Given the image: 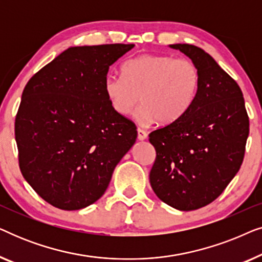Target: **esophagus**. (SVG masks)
Here are the masks:
<instances>
[{"label":"esophagus","mask_w":262,"mask_h":262,"mask_svg":"<svg viewBox=\"0 0 262 262\" xmlns=\"http://www.w3.org/2000/svg\"><path fill=\"white\" fill-rule=\"evenodd\" d=\"M137 134H138V139L139 141H144V139H146V137H148V134L143 130V128H137Z\"/></svg>","instance_id":"esophagus-1"}]
</instances>
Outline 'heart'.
<instances>
[{"label":"heart","mask_w":262,"mask_h":262,"mask_svg":"<svg viewBox=\"0 0 262 262\" xmlns=\"http://www.w3.org/2000/svg\"><path fill=\"white\" fill-rule=\"evenodd\" d=\"M123 74H108L103 89L110 105L128 116L141 98L135 119L141 125L160 120L171 124L194 101L200 84L198 68L188 58L170 55H142L127 60Z\"/></svg>","instance_id":"obj_1"}]
</instances>
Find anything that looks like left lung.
Segmentation results:
<instances>
[{
    "mask_svg": "<svg viewBox=\"0 0 262 262\" xmlns=\"http://www.w3.org/2000/svg\"><path fill=\"white\" fill-rule=\"evenodd\" d=\"M169 48L195 64L200 84L184 116L149 135L156 150L149 179L163 203L192 211L212 203L237 174L249 119L241 88L209 53L189 44Z\"/></svg>",
    "mask_w": 262,
    "mask_h": 262,
    "instance_id": "1",
    "label": "left lung"
}]
</instances>
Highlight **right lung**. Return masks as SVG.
I'll return each instance as SVG.
<instances>
[{
  "instance_id": "1",
  "label": "right lung",
  "mask_w": 262,
  "mask_h": 262,
  "mask_svg": "<svg viewBox=\"0 0 262 262\" xmlns=\"http://www.w3.org/2000/svg\"><path fill=\"white\" fill-rule=\"evenodd\" d=\"M134 44L74 46L27 82L15 118L25 180L60 210L84 209L108 187L137 138L136 125L111 107L110 67Z\"/></svg>"
}]
</instances>
